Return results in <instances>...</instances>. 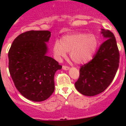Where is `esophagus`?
<instances>
[{"mask_svg": "<svg viewBox=\"0 0 126 126\" xmlns=\"http://www.w3.org/2000/svg\"><path fill=\"white\" fill-rule=\"evenodd\" d=\"M62 69H63V70L67 71V70H69V68L68 66H63V67H62Z\"/></svg>", "mask_w": 126, "mask_h": 126, "instance_id": "obj_1", "label": "esophagus"}]
</instances>
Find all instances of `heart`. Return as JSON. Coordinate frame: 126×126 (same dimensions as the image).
<instances>
[{
	"mask_svg": "<svg viewBox=\"0 0 126 126\" xmlns=\"http://www.w3.org/2000/svg\"><path fill=\"white\" fill-rule=\"evenodd\" d=\"M98 46V39L94 35L85 33H76L63 36L60 43L56 41L53 46V54L58 61L69 57L77 64H83L92 59Z\"/></svg>",
	"mask_w": 126,
	"mask_h": 126,
	"instance_id": "1",
	"label": "heart"
}]
</instances>
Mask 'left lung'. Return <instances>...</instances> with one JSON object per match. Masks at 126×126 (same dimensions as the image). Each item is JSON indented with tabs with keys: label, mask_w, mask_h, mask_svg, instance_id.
I'll list each match as a JSON object with an SVG mask.
<instances>
[{
	"label": "left lung",
	"mask_w": 126,
	"mask_h": 126,
	"mask_svg": "<svg viewBox=\"0 0 126 126\" xmlns=\"http://www.w3.org/2000/svg\"><path fill=\"white\" fill-rule=\"evenodd\" d=\"M105 41L91 61L82 66L80 76L75 83L83 95L93 96L103 92L113 80L119 67V53L113 33L101 29Z\"/></svg>",
	"instance_id": "left-lung-1"
}]
</instances>
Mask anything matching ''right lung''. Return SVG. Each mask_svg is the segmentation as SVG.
Listing matches in <instances>:
<instances>
[{
    "label": "right lung",
    "mask_w": 126,
    "mask_h": 126,
    "mask_svg": "<svg viewBox=\"0 0 126 126\" xmlns=\"http://www.w3.org/2000/svg\"><path fill=\"white\" fill-rule=\"evenodd\" d=\"M51 32L28 31L13 41L8 52L9 71L20 93L30 101L41 102L55 89L54 76L62 66L47 56Z\"/></svg>",
    "instance_id": "right-lung-1"
}]
</instances>
